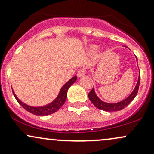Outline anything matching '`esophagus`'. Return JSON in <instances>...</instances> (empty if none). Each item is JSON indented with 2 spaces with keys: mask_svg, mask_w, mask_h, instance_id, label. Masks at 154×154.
<instances>
[{
  "mask_svg": "<svg viewBox=\"0 0 154 154\" xmlns=\"http://www.w3.org/2000/svg\"><path fill=\"white\" fill-rule=\"evenodd\" d=\"M85 68L79 69L78 71H77V76H78L79 77H82L83 75H85Z\"/></svg>",
  "mask_w": 154,
  "mask_h": 154,
  "instance_id": "obj_1",
  "label": "esophagus"
}]
</instances>
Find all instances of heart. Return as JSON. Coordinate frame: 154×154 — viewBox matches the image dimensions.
<instances>
[{"instance_id":"1","label":"heart","mask_w":154,"mask_h":154,"mask_svg":"<svg viewBox=\"0 0 154 154\" xmlns=\"http://www.w3.org/2000/svg\"><path fill=\"white\" fill-rule=\"evenodd\" d=\"M91 50L93 51H96V50H97V47L95 46V45H93V46H92V47H91Z\"/></svg>"}]
</instances>
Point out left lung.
Returning a JSON list of instances; mask_svg holds the SVG:
<instances>
[{"label":"left lung","mask_w":154,"mask_h":154,"mask_svg":"<svg viewBox=\"0 0 154 154\" xmlns=\"http://www.w3.org/2000/svg\"><path fill=\"white\" fill-rule=\"evenodd\" d=\"M140 75L139 76L138 80H137V85H136L134 91H132V93L129 95L126 99L122 100V101L118 102V103H109L102 101V100L97 96L96 94H95L94 88H93V89L91 90V91L88 93V98H89L90 100H91L92 103H93V105H94L96 108H98V109H100V110H103L105 111H120L122 110V109H125L127 106H128V104L131 103L132 100L135 98L136 95H137V91H138V88L140 85Z\"/></svg>","instance_id":"obj_1"}]
</instances>
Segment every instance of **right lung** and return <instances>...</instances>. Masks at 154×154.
Here are the masks:
<instances>
[{
	"label": "right lung",
	"instance_id": "obj_1",
	"mask_svg": "<svg viewBox=\"0 0 154 154\" xmlns=\"http://www.w3.org/2000/svg\"><path fill=\"white\" fill-rule=\"evenodd\" d=\"M76 80H77V77L75 76V77H72L71 79H69V80L61 88V91L59 92V95H58L57 98H56L52 103L48 104V105L44 106L41 107H32L30 106L26 105V104L23 103V102L21 101V100L17 98L13 90H12V92H13V94L14 95L17 102H18L25 110L29 111L31 114H35V115L46 116L56 112L62 106L63 103H64V102L66 101L67 97V91H68V89L69 88L70 86H71L73 83H75Z\"/></svg>",
	"mask_w": 154,
	"mask_h": 154
}]
</instances>
